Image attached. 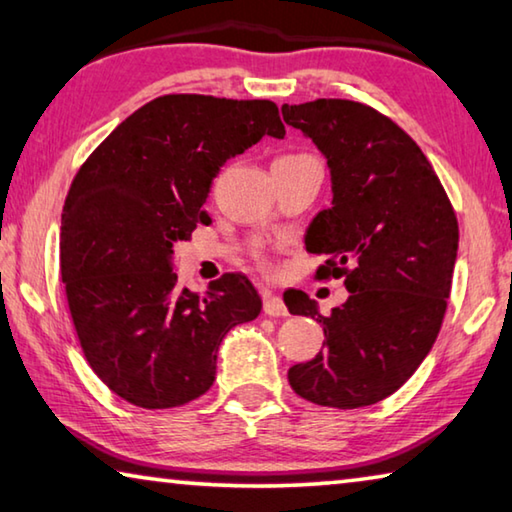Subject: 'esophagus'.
I'll return each instance as SVG.
<instances>
[{
	"instance_id": "esophagus-1",
	"label": "esophagus",
	"mask_w": 512,
	"mask_h": 512,
	"mask_svg": "<svg viewBox=\"0 0 512 512\" xmlns=\"http://www.w3.org/2000/svg\"><path fill=\"white\" fill-rule=\"evenodd\" d=\"M264 314L266 316H289V309L280 296H273L271 291H264Z\"/></svg>"
}]
</instances>
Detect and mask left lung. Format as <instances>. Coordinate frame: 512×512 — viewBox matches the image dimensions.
Listing matches in <instances>:
<instances>
[{
	"label": "left lung",
	"mask_w": 512,
	"mask_h": 512,
	"mask_svg": "<svg viewBox=\"0 0 512 512\" xmlns=\"http://www.w3.org/2000/svg\"><path fill=\"white\" fill-rule=\"evenodd\" d=\"M289 126L325 155L332 205L305 246L325 255L320 277H345L348 300L323 316L307 293H284L291 314L323 325L325 350L289 368L305 400L359 409L393 395L443 325L458 221L436 171L409 135L375 108L345 99L282 106Z\"/></svg>",
	"instance_id": "8db88e82"
}]
</instances>
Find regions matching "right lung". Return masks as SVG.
<instances>
[{"instance_id":"obj_1","label":"right lung","mask_w":512,"mask_h":512,"mask_svg":"<svg viewBox=\"0 0 512 512\" xmlns=\"http://www.w3.org/2000/svg\"><path fill=\"white\" fill-rule=\"evenodd\" d=\"M264 135L282 140L273 101L167 94L121 121L76 173L60 223V273L90 368L142 409L210 391L223 336L262 298L225 273L205 296L178 287L173 246L192 237L212 180Z\"/></svg>"}]
</instances>
